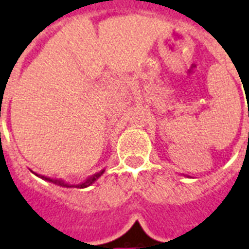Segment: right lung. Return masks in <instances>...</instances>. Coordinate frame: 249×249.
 Returning a JSON list of instances; mask_svg holds the SVG:
<instances>
[{"mask_svg":"<svg viewBox=\"0 0 249 249\" xmlns=\"http://www.w3.org/2000/svg\"><path fill=\"white\" fill-rule=\"evenodd\" d=\"M104 169L101 171H99V173H96V174H93V176L88 177L86 181L80 182V183H70V182H66V181H62V179H53V178H49V177H43V176H38L39 178H42V179H45V181L47 182H51V183H54V185H58V186H62V187H66V189H86V187H88V186H91L92 183H95V182L100 178L103 174H104Z\"/></svg>","mask_w":249,"mask_h":249,"instance_id":"obj_1","label":"right lung"}]
</instances>
